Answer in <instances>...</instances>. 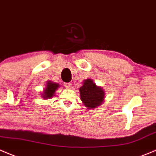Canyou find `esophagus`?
<instances>
[{"mask_svg": "<svg viewBox=\"0 0 156 156\" xmlns=\"http://www.w3.org/2000/svg\"><path fill=\"white\" fill-rule=\"evenodd\" d=\"M64 85L66 87V89H71L72 88V84L70 83H65Z\"/></svg>", "mask_w": 156, "mask_h": 156, "instance_id": "1", "label": "esophagus"}]
</instances>
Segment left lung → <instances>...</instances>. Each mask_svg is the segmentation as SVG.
I'll return each mask as SVG.
<instances>
[{"label": "left lung", "mask_w": 156, "mask_h": 156, "mask_svg": "<svg viewBox=\"0 0 156 156\" xmlns=\"http://www.w3.org/2000/svg\"><path fill=\"white\" fill-rule=\"evenodd\" d=\"M79 90L80 99L87 109L94 110L98 108L104 101L105 91L102 87L97 86L91 79L85 80Z\"/></svg>", "instance_id": "obj_1"}]
</instances>
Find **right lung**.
Here are the masks:
<instances>
[{
	"label": "right lung",
	"instance_id": "obj_1",
	"mask_svg": "<svg viewBox=\"0 0 156 156\" xmlns=\"http://www.w3.org/2000/svg\"><path fill=\"white\" fill-rule=\"evenodd\" d=\"M59 87H60V85L58 83H53V82L49 80V81L46 82V87L43 89V92L41 93V97L43 99H46V100L52 98L55 95L56 90H58Z\"/></svg>",
	"mask_w": 156,
	"mask_h": 156
}]
</instances>
